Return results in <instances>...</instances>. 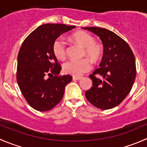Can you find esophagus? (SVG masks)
Listing matches in <instances>:
<instances>
[{"mask_svg":"<svg viewBox=\"0 0 147 147\" xmlns=\"http://www.w3.org/2000/svg\"><path fill=\"white\" fill-rule=\"evenodd\" d=\"M81 77H75V76H74L73 78H72V80H80L81 79Z\"/></svg>","mask_w":147,"mask_h":147,"instance_id":"34e87169","label":"esophagus"}]
</instances>
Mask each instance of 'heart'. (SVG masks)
Here are the masks:
<instances>
[{"label":"heart","mask_w":147,"mask_h":147,"mask_svg":"<svg viewBox=\"0 0 147 147\" xmlns=\"http://www.w3.org/2000/svg\"><path fill=\"white\" fill-rule=\"evenodd\" d=\"M71 39L84 47V55H87L92 61L97 62L101 57L103 48L102 45L96 42V40L88 32L80 31L72 34ZM53 55L59 60H64L67 55L66 42L62 38L55 40L52 46ZM92 67L91 62L87 58L80 60H68L63 65V71L65 74L75 77L82 76L88 72Z\"/></svg>","instance_id":"heart-1"}]
</instances>
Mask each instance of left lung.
I'll return each instance as SVG.
<instances>
[{
  "instance_id": "obj_1",
  "label": "left lung",
  "mask_w": 147,
  "mask_h": 147,
  "mask_svg": "<svg viewBox=\"0 0 147 147\" xmlns=\"http://www.w3.org/2000/svg\"><path fill=\"white\" fill-rule=\"evenodd\" d=\"M83 29L100 37L104 45L100 67L90 75L92 86L86 91V98L99 109H112L119 105L132 88L137 74L134 53L125 40L109 30L98 27ZM96 75H100L102 79Z\"/></svg>"
}]
</instances>
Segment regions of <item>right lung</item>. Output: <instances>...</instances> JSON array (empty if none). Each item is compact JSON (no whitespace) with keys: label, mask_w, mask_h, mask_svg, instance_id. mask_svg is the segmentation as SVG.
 I'll return each mask as SVG.
<instances>
[{"label":"right lung","mask_w":147,"mask_h":147,"mask_svg":"<svg viewBox=\"0 0 147 147\" xmlns=\"http://www.w3.org/2000/svg\"><path fill=\"white\" fill-rule=\"evenodd\" d=\"M75 26L44 24L25 39L18 55L16 79L23 97L33 109L50 110L63 99L65 87L72 81L69 75H60L62 67L52 46L61 34Z\"/></svg>","instance_id":"add662e5"}]
</instances>
